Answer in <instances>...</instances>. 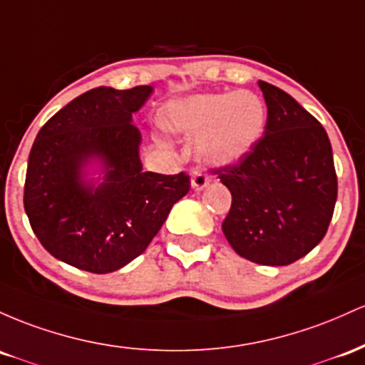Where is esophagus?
I'll use <instances>...</instances> for the list:
<instances>
[{"label": "esophagus", "mask_w": 365, "mask_h": 365, "mask_svg": "<svg viewBox=\"0 0 365 365\" xmlns=\"http://www.w3.org/2000/svg\"><path fill=\"white\" fill-rule=\"evenodd\" d=\"M208 181H210V178H208L205 172L195 170L193 178H191V187H193L195 191H202L208 186Z\"/></svg>", "instance_id": "esophagus-1"}]
</instances>
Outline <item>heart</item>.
<instances>
[{
    "label": "heart",
    "mask_w": 365,
    "mask_h": 365,
    "mask_svg": "<svg viewBox=\"0 0 365 365\" xmlns=\"http://www.w3.org/2000/svg\"><path fill=\"white\" fill-rule=\"evenodd\" d=\"M267 124L264 100L253 91L203 93L165 106L162 125L174 134L198 138L196 153L207 165L226 167L243 160Z\"/></svg>",
    "instance_id": "obj_1"
}]
</instances>
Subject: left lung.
I'll return each instance as SVG.
<instances>
[{"instance_id": "obj_1", "label": "left lung", "mask_w": 365, "mask_h": 365, "mask_svg": "<svg viewBox=\"0 0 365 365\" xmlns=\"http://www.w3.org/2000/svg\"><path fill=\"white\" fill-rule=\"evenodd\" d=\"M265 136L243 160L219 170L231 191L222 232L240 257L288 265L324 237L338 196L333 150L315 117L276 86L259 81Z\"/></svg>"}]
</instances>
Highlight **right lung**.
Returning <instances> with one entry per match:
<instances>
[{
  "label": "right lung",
  "instance_id": "obj_1",
  "mask_svg": "<svg viewBox=\"0 0 365 365\" xmlns=\"http://www.w3.org/2000/svg\"><path fill=\"white\" fill-rule=\"evenodd\" d=\"M151 86H100L41 128L29 153L24 207L44 248L72 267L113 272L145 252L172 205L190 191L186 174L143 170L133 115Z\"/></svg>",
  "mask_w": 365,
  "mask_h": 365
}]
</instances>
